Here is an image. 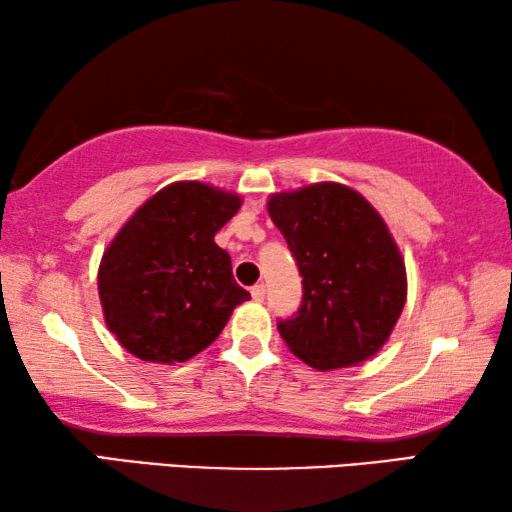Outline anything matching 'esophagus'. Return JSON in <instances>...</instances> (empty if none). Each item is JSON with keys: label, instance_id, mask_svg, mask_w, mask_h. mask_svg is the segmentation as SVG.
Returning <instances> with one entry per match:
<instances>
[{"label": "esophagus", "instance_id": "1", "mask_svg": "<svg viewBox=\"0 0 512 512\" xmlns=\"http://www.w3.org/2000/svg\"><path fill=\"white\" fill-rule=\"evenodd\" d=\"M251 297H254L256 301H263L265 299V286H263V283H256V286L251 288Z\"/></svg>", "mask_w": 512, "mask_h": 512}]
</instances>
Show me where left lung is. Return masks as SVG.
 Wrapping results in <instances>:
<instances>
[{
    "label": "left lung",
    "instance_id": "1",
    "mask_svg": "<svg viewBox=\"0 0 512 512\" xmlns=\"http://www.w3.org/2000/svg\"><path fill=\"white\" fill-rule=\"evenodd\" d=\"M304 276V297L279 320L292 354L320 372L372 358L406 304V265L383 217L342 183L276 192L267 201Z\"/></svg>",
    "mask_w": 512,
    "mask_h": 512
}]
</instances>
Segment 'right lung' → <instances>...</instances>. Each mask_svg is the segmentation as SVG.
<instances>
[{
    "instance_id": "right-lung-1",
    "label": "right lung",
    "mask_w": 512,
    "mask_h": 512,
    "mask_svg": "<svg viewBox=\"0 0 512 512\" xmlns=\"http://www.w3.org/2000/svg\"><path fill=\"white\" fill-rule=\"evenodd\" d=\"M240 197L199 181H177L149 197L117 231L99 263L106 326L129 354L183 363L222 333L249 299L215 233Z\"/></svg>"
}]
</instances>
